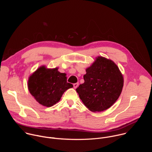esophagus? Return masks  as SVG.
Here are the masks:
<instances>
[{
    "label": "esophagus",
    "instance_id": "34e87169",
    "mask_svg": "<svg viewBox=\"0 0 152 152\" xmlns=\"http://www.w3.org/2000/svg\"><path fill=\"white\" fill-rule=\"evenodd\" d=\"M78 85H79V83H74L73 84V86H74V88H76L77 86H78Z\"/></svg>",
    "mask_w": 152,
    "mask_h": 152
}]
</instances>
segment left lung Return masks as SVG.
Listing matches in <instances>:
<instances>
[{"mask_svg":"<svg viewBox=\"0 0 152 152\" xmlns=\"http://www.w3.org/2000/svg\"><path fill=\"white\" fill-rule=\"evenodd\" d=\"M86 72L84 83L76 88L80 99L93 112L108 109L123 89V77L118 67L111 60L99 56Z\"/></svg>","mask_w":152,"mask_h":152,"instance_id":"1","label":"left lung"}]
</instances>
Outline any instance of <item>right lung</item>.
Here are the masks:
<instances>
[{"instance_id": "right-lung-1", "label": "right lung", "mask_w": 152, "mask_h": 152, "mask_svg": "<svg viewBox=\"0 0 152 152\" xmlns=\"http://www.w3.org/2000/svg\"><path fill=\"white\" fill-rule=\"evenodd\" d=\"M73 85L67 82L66 74L58 69H47L44 66L37 69L28 80L30 93L41 104L50 107L56 104L63 93Z\"/></svg>"}]
</instances>
